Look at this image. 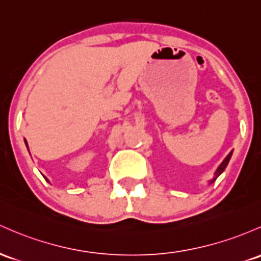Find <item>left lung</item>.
Segmentation results:
<instances>
[{"mask_svg":"<svg viewBox=\"0 0 261 261\" xmlns=\"http://www.w3.org/2000/svg\"><path fill=\"white\" fill-rule=\"evenodd\" d=\"M231 154H233V151H230V152H229V153L227 154V157H225V159L223 160V161H222V163H220V165L218 166V168H217V170H216V172H214V176H213V178H212L211 181H210V185H212V183H213L214 181H216L217 178H218V177L220 176V174H222L223 172H224L225 167H227V166H228V163H229V161H230V159H231Z\"/></svg>","mask_w":261,"mask_h":261,"instance_id":"1","label":"left lung"}]
</instances>
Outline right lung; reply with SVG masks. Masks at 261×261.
I'll list each match as a JSON object with an SVG mask.
<instances>
[{"label": "right lung", "mask_w": 261, "mask_h": 261, "mask_svg": "<svg viewBox=\"0 0 261 261\" xmlns=\"http://www.w3.org/2000/svg\"><path fill=\"white\" fill-rule=\"evenodd\" d=\"M24 144H25V146H27V148H28V144H27V141H25V139H24ZM44 178H45V177H44ZM45 179H47V178H45ZM47 181H48V179H47ZM48 182H49V181H48Z\"/></svg>", "instance_id": "right-lung-1"}]
</instances>
